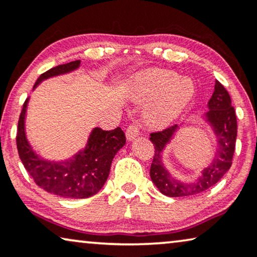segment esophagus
<instances>
[{
    "label": "esophagus",
    "mask_w": 257,
    "mask_h": 257,
    "mask_svg": "<svg viewBox=\"0 0 257 257\" xmlns=\"http://www.w3.org/2000/svg\"><path fill=\"white\" fill-rule=\"evenodd\" d=\"M139 134H140V130L136 124H130L127 128V130H125V136H127L128 141L135 140L136 137L139 136Z\"/></svg>",
    "instance_id": "1"
}]
</instances>
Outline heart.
<instances>
[{
  "label": "heart",
  "instance_id": "b5f03b06",
  "mask_svg": "<svg viewBox=\"0 0 257 257\" xmlns=\"http://www.w3.org/2000/svg\"><path fill=\"white\" fill-rule=\"evenodd\" d=\"M136 88L143 99L158 97L147 111L150 124L162 127L175 120L185 108L194 94L193 82L187 78H179L172 71L155 70L139 77Z\"/></svg>",
  "mask_w": 257,
  "mask_h": 257
}]
</instances>
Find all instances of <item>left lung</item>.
<instances>
[{"label":"left lung","instance_id":"8db88e82","mask_svg":"<svg viewBox=\"0 0 257 257\" xmlns=\"http://www.w3.org/2000/svg\"><path fill=\"white\" fill-rule=\"evenodd\" d=\"M208 111L202 116L215 135V151L211 163L200 171V175L193 182H183L173 177L163 163V151L171 143L179 125H172L163 132L153 133L150 141L155 146V156L150 166V177L161 193L168 197H190L205 192L215 185L223 175L228 171L237 135L236 115L232 100L225 87L215 80L214 92L208 101Z\"/></svg>","mask_w":257,"mask_h":257}]
</instances>
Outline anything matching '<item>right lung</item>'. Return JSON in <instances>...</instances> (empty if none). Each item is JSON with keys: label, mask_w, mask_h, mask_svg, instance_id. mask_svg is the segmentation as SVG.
Instances as JSON below:
<instances>
[{"label": "right lung", "mask_w": 257, "mask_h": 257, "mask_svg": "<svg viewBox=\"0 0 257 257\" xmlns=\"http://www.w3.org/2000/svg\"><path fill=\"white\" fill-rule=\"evenodd\" d=\"M80 60L59 65L46 71L37 79L34 89L46 79L71 73L78 70ZM29 97L25 100L17 128V150L20 158L35 183L49 193L64 198L84 199L102 189L109 176L110 165L117 151L125 144L121 128L102 130L93 128L84 149L64 161H50L36 153L25 132Z\"/></svg>", "instance_id": "right-lung-1"}]
</instances>
